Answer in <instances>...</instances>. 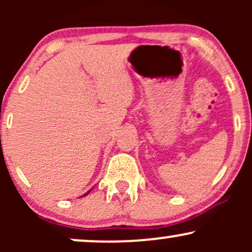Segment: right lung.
Here are the masks:
<instances>
[{"mask_svg":"<svg viewBox=\"0 0 252 252\" xmlns=\"http://www.w3.org/2000/svg\"><path fill=\"white\" fill-rule=\"evenodd\" d=\"M88 193H90V190H89V192H88ZM88 193H86V194H88ZM86 194H85V195H86Z\"/></svg>","mask_w":252,"mask_h":252,"instance_id":"1","label":"right lung"}]
</instances>
